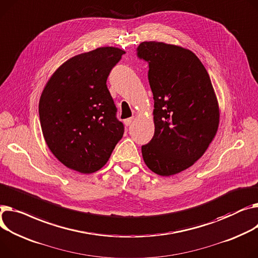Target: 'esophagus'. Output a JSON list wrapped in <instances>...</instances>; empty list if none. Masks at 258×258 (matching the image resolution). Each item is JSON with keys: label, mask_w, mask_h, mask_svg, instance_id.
Returning <instances> with one entry per match:
<instances>
[{"label": "esophagus", "mask_w": 258, "mask_h": 258, "mask_svg": "<svg viewBox=\"0 0 258 258\" xmlns=\"http://www.w3.org/2000/svg\"><path fill=\"white\" fill-rule=\"evenodd\" d=\"M133 120H134V118H133V117L125 119V120H124V123H125V125H126V126H130V125L133 123Z\"/></svg>", "instance_id": "obj_1"}]
</instances>
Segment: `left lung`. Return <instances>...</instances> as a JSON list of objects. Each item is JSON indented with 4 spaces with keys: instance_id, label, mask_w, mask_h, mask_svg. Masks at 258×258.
<instances>
[{
    "instance_id": "8db88e82",
    "label": "left lung",
    "mask_w": 258,
    "mask_h": 258,
    "mask_svg": "<svg viewBox=\"0 0 258 258\" xmlns=\"http://www.w3.org/2000/svg\"><path fill=\"white\" fill-rule=\"evenodd\" d=\"M137 55L148 63L154 99V135L142 146L146 166L161 176L194 165L218 131V99L205 67L190 49L158 41L141 42Z\"/></svg>"
}]
</instances>
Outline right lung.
Masks as SVG:
<instances>
[{
    "label": "right lung",
    "mask_w": 258,
    "mask_h": 258,
    "mask_svg": "<svg viewBox=\"0 0 258 258\" xmlns=\"http://www.w3.org/2000/svg\"><path fill=\"white\" fill-rule=\"evenodd\" d=\"M125 51L104 46L64 62L50 77L39 100L44 140L67 168L93 173L104 167L124 126L107 87L112 68Z\"/></svg>",
    "instance_id": "right-lung-1"
}]
</instances>
